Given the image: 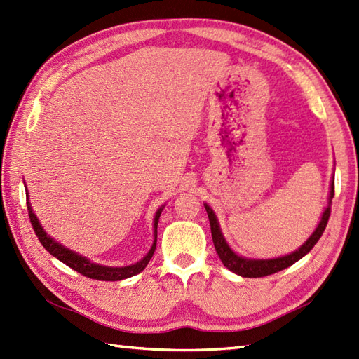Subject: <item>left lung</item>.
<instances>
[{
  "mask_svg": "<svg viewBox=\"0 0 359 359\" xmlns=\"http://www.w3.org/2000/svg\"><path fill=\"white\" fill-rule=\"evenodd\" d=\"M333 194H334V182H332V189H330V203L333 199ZM205 210L208 212V219H210V226H211V236H212V243H215V248L217 251V255L220 257V261L226 266L228 270H231L233 273L239 274V276L243 278H264V276H269V274H274L280 270L287 269V266L293 265L294 262L299 261L301 257L306 256L309 251L316 245V242L321 238L327 222H329V217H330V205L325 208L324 215L321 222H319L318 228L315 230V233L310 236L307 239V242L304 243V245L296 250L294 253L288 255V256H282V257H276V259H269V261H251V259H245V257H241L234 253V251L226 245V242L224 239L222 233H220V228L217 224V219L215 216V212L208 207V205H205Z\"/></svg>",
  "mask_w": 359,
  "mask_h": 359,
  "instance_id": "1",
  "label": "left lung"
}]
</instances>
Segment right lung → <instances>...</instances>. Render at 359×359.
Listing matches in <instances>:
<instances>
[{
    "instance_id": "add662e5",
    "label": "right lung",
    "mask_w": 359,
    "mask_h": 359,
    "mask_svg": "<svg viewBox=\"0 0 359 359\" xmlns=\"http://www.w3.org/2000/svg\"><path fill=\"white\" fill-rule=\"evenodd\" d=\"M27 211H29V219H30V224H32L34 231L36 234L38 241L41 242V245L49 251L52 256H55L58 261H62L63 264H66L67 266H71L72 270L79 271L80 274L90 279H97V280H121V279H126V278H131L134 274L140 273L144 266L148 265V262L151 261L152 255H154V250H156V243H157V224H158V217H160V212H162V208H160L156 212V219H154V243H152V247L149 250V253L144 256L140 262H137L134 265H128V266H118V269H114V266H103V265H97L89 262L86 257H81L77 253H74V251L65 248L63 245H60L55 241H52V238H49L48 234L44 233V230L41 228L40 222H38V219L35 217L32 208H30V203L27 201Z\"/></svg>"
}]
</instances>
